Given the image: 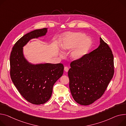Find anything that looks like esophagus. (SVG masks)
<instances>
[{
  "mask_svg": "<svg viewBox=\"0 0 126 126\" xmlns=\"http://www.w3.org/2000/svg\"><path fill=\"white\" fill-rule=\"evenodd\" d=\"M64 70L65 72H68L69 70V68L67 67H64Z\"/></svg>",
  "mask_w": 126,
  "mask_h": 126,
  "instance_id": "esophagus-1",
  "label": "esophagus"
}]
</instances>
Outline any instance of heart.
Instances as JSON below:
<instances>
[{"label": "heart", "mask_w": 126, "mask_h": 126, "mask_svg": "<svg viewBox=\"0 0 126 126\" xmlns=\"http://www.w3.org/2000/svg\"><path fill=\"white\" fill-rule=\"evenodd\" d=\"M85 37V34L80 32L67 33L63 39L61 47L63 51H67L76 47L71 56L74 60H78L86 54L92 45L91 40Z\"/></svg>", "instance_id": "b5f03b06"}]
</instances>
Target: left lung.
I'll list each match as a JSON object with an SVG mask.
<instances>
[{
	"mask_svg": "<svg viewBox=\"0 0 126 126\" xmlns=\"http://www.w3.org/2000/svg\"><path fill=\"white\" fill-rule=\"evenodd\" d=\"M98 48L70 63L69 88L78 103L88 105L103 95L114 74L113 55L100 37Z\"/></svg>",
	"mask_w": 126,
	"mask_h": 126,
	"instance_id": "8db88e82",
	"label": "left lung"
}]
</instances>
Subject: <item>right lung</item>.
<instances>
[{
	"mask_svg": "<svg viewBox=\"0 0 126 126\" xmlns=\"http://www.w3.org/2000/svg\"><path fill=\"white\" fill-rule=\"evenodd\" d=\"M46 28L24 35L14 45L10 56V75L20 94L29 102L36 105L47 102L51 97L54 83L63 73L61 63L31 65L24 58L23 47L33 38L45 35Z\"/></svg>",
	"mask_w": 126,
	"mask_h": 126,
	"instance_id": "obj_1",
	"label": "right lung"
}]
</instances>
